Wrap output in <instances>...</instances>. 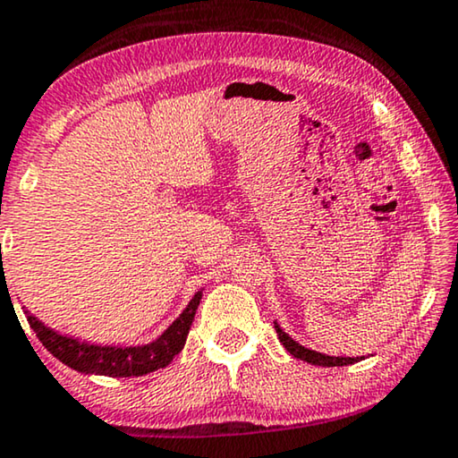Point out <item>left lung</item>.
I'll return each instance as SVG.
<instances>
[{
  "mask_svg": "<svg viewBox=\"0 0 458 458\" xmlns=\"http://www.w3.org/2000/svg\"><path fill=\"white\" fill-rule=\"evenodd\" d=\"M275 331H277L279 342L284 344V348L293 356V359L310 362V365H317V367H346V365H354V362L362 360V356H354V359H352V356H329V354L317 352V350L306 348V346H302V344H298L296 340H293L290 334H285V331L279 327L277 321H275Z\"/></svg>",
  "mask_w": 458,
  "mask_h": 458,
  "instance_id": "left-lung-1",
  "label": "left lung"
}]
</instances>
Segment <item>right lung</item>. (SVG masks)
Here are the masks:
<instances>
[{
	"label": "right lung",
	"instance_id": "right-lung-1",
	"mask_svg": "<svg viewBox=\"0 0 458 458\" xmlns=\"http://www.w3.org/2000/svg\"><path fill=\"white\" fill-rule=\"evenodd\" d=\"M199 300H202V290L196 292L185 310L156 340L140 346H110V344L104 346V344L81 342L77 337L47 327L35 315H30V310H24V315L43 346L74 371L106 375V377H141L171 365L174 356L183 350Z\"/></svg>",
	"mask_w": 458,
	"mask_h": 458
}]
</instances>
